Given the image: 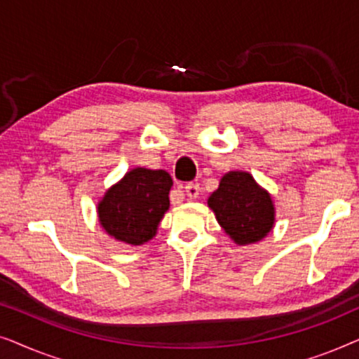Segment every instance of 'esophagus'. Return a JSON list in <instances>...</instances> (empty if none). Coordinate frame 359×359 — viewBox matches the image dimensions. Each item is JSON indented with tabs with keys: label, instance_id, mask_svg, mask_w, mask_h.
I'll list each match as a JSON object with an SVG mask.
<instances>
[{
	"label": "esophagus",
	"instance_id": "obj_1",
	"mask_svg": "<svg viewBox=\"0 0 359 359\" xmlns=\"http://www.w3.org/2000/svg\"><path fill=\"white\" fill-rule=\"evenodd\" d=\"M184 191H186V196H188L189 199H196L199 196L201 186L198 183H188L184 186Z\"/></svg>",
	"mask_w": 359,
	"mask_h": 359
}]
</instances>
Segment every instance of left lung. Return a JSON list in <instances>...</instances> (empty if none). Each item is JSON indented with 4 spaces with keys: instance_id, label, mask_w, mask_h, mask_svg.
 Wrapping results in <instances>:
<instances>
[{
    "instance_id": "1",
    "label": "left lung",
    "mask_w": 359,
    "mask_h": 359,
    "mask_svg": "<svg viewBox=\"0 0 359 359\" xmlns=\"http://www.w3.org/2000/svg\"><path fill=\"white\" fill-rule=\"evenodd\" d=\"M208 203L217 222L238 245L258 242L273 227L271 198L243 171L225 175Z\"/></svg>"
}]
</instances>
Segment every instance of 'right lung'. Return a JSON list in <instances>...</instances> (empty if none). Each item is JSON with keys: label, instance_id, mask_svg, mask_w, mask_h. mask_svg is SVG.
I'll return each instance as SVG.
<instances>
[{"label": "right lung", "instance_id": "obj_1", "mask_svg": "<svg viewBox=\"0 0 359 359\" xmlns=\"http://www.w3.org/2000/svg\"><path fill=\"white\" fill-rule=\"evenodd\" d=\"M171 186L173 180L165 170L129 171L97 205L101 225L119 242H149L170 208Z\"/></svg>", "mask_w": 359, "mask_h": 359}]
</instances>
